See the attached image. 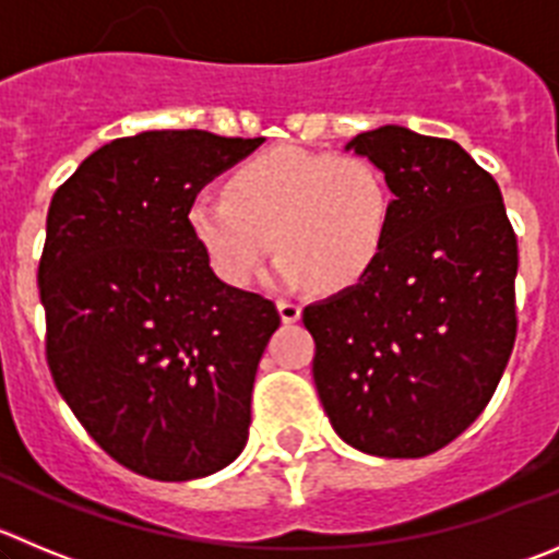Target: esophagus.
Listing matches in <instances>:
<instances>
[{
  "label": "esophagus",
  "instance_id": "34e87169",
  "mask_svg": "<svg viewBox=\"0 0 559 559\" xmlns=\"http://www.w3.org/2000/svg\"><path fill=\"white\" fill-rule=\"evenodd\" d=\"M300 304H295V300H278V314L284 322H297L300 320Z\"/></svg>",
  "mask_w": 559,
  "mask_h": 559
}]
</instances>
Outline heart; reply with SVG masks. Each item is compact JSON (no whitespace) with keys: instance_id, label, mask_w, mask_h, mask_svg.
I'll list each match as a JSON object with an SVG mask.
<instances>
[{"instance_id":"obj_1","label":"heart","mask_w":559,"mask_h":559,"mask_svg":"<svg viewBox=\"0 0 559 559\" xmlns=\"http://www.w3.org/2000/svg\"><path fill=\"white\" fill-rule=\"evenodd\" d=\"M226 190L198 195L187 223L212 270L231 286L250 284L275 234V281L347 289L378 262L394 212L389 181L367 156L295 145L242 162Z\"/></svg>"}]
</instances>
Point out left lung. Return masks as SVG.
I'll list each match as a JSON object with an SVG mask.
<instances>
[{"instance_id": "left-lung-1", "label": "left lung", "mask_w": 559, "mask_h": 559, "mask_svg": "<svg viewBox=\"0 0 559 559\" xmlns=\"http://www.w3.org/2000/svg\"><path fill=\"white\" fill-rule=\"evenodd\" d=\"M344 148L383 170L394 212L372 270L304 309L317 394L356 450L425 457L455 441L502 380L519 245L499 185L455 140L380 127Z\"/></svg>"}]
</instances>
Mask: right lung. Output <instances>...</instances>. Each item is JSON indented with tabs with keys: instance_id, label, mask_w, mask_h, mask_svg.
Returning <instances> with one entry per match:
<instances>
[{
	"instance_id": "add662e5",
	"label": "right lung",
	"mask_w": 559,
	"mask_h": 559,
	"mask_svg": "<svg viewBox=\"0 0 559 559\" xmlns=\"http://www.w3.org/2000/svg\"><path fill=\"white\" fill-rule=\"evenodd\" d=\"M262 143L203 129L118 138L51 198L46 361L93 441L143 477H209L248 444L255 369L281 317L217 278L187 212Z\"/></svg>"
}]
</instances>
